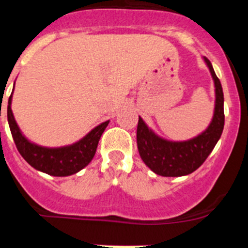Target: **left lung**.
<instances>
[{
  "label": "left lung",
  "mask_w": 248,
  "mask_h": 248,
  "mask_svg": "<svg viewBox=\"0 0 248 248\" xmlns=\"http://www.w3.org/2000/svg\"><path fill=\"white\" fill-rule=\"evenodd\" d=\"M215 84V109L210 125L198 137L184 141H171L159 137L139 117L137 143L140 157L155 174L161 176H184L200 168L211 154L225 125L223 92L209 59L203 57Z\"/></svg>",
  "instance_id": "8db88e82"
}]
</instances>
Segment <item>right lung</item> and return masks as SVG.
<instances>
[{
  "instance_id": "1",
  "label": "right lung",
  "mask_w": 248,
  "mask_h": 248,
  "mask_svg": "<svg viewBox=\"0 0 248 248\" xmlns=\"http://www.w3.org/2000/svg\"><path fill=\"white\" fill-rule=\"evenodd\" d=\"M11 103H12V94L8 99L7 119L12 138L19 154L32 168L52 176H69L80 171L83 168L88 165L95 155L103 131L109 124V120L102 123L92 129L79 141L72 145L46 148L32 143L22 134L21 129L17 125L13 117Z\"/></svg>"
}]
</instances>
